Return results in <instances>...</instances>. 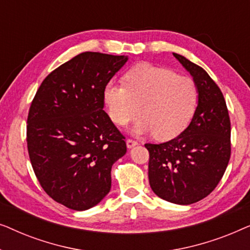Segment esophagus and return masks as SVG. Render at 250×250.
Here are the masks:
<instances>
[{"instance_id": "obj_1", "label": "esophagus", "mask_w": 250, "mask_h": 250, "mask_svg": "<svg viewBox=\"0 0 250 250\" xmlns=\"http://www.w3.org/2000/svg\"><path fill=\"white\" fill-rule=\"evenodd\" d=\"M126 146H127L128 149L133 148V146H138V141H135V140H132V139H128L127 141H126Z\"/></svg>"}]
</instances>
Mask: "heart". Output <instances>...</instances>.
<instances>
[{"label":"heart","instance_id":"heart-1","mask_svg":"<svg viewBox=\"0 0 250 250\" xmlns=\"http://www.w3.org/2000/svg\"><path fill=\"white\" fill-rule=\"evenodd\" d=\"M124 83L109 82L104 90V105L115 124L127 125L140 111L142 117L133 126L132 133H155L158 140L175 138L189 125L198 104L193 80L177 76L165 68L141 63L126 73Z\"/></svg>","mask_w":250,"mask_h":250}]
</instances>
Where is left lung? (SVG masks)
I'll list each match as a JSON object with an SVG mask.
<instances>
[{"mask_svg":"<svg viewBox=\"0 0 250 250\" xmlns=\"http://www.w3.org/2000/svg\"><path fill=\"white\" fill-rule=\"evenodd\" d=\"M198 88V105L189 126L168 142L146 143L149 183L162 199L190 205L204 199L220 182L231 156V123L223 93L209 75L173 53Z\"/></svg>","mask_w":250,"mask_h":250,"instance_id":"obj_1","label":"left lung"}]
</instances>
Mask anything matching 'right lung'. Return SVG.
Segmentation results:
<instances>
[{
	"mask_svg": "<svg viewBox=\"0 0 250 250\" xmlns=\"http://www.w3.org/2000/svg\"><path fill=\"white\" fill-rule=\"evenodd\" d=\"M127 56L83 52L42 82L27 118V148L43 190L63 206L86 210L111 188V167L125 136L104 110V90Z\"/></svg>",
	"mask_w": 250,
	"mask_h": 250,
	"instance_id": "right-lung-1",
	"label": "right lung"
}]
</instances>
